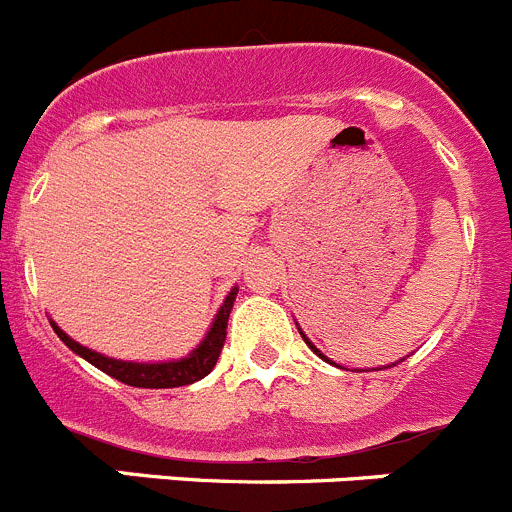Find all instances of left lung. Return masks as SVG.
<instances>
[{"label": "left lung", "mask_w": 512, "mask_h": 512, "mask_svg": "<svg viewBox=\"0 0 512 512\" xmlns=\"http://www.w3.org/2000/svg\"><path fill=\"white\" fill-rule=\"evenodd\" d=\"M301 337H304V334H301ZM304 342H306V344H309V347H311V349H314V352H316V354H319V349H316V347H314V344H311V342H309V339H306V337H304ZM319 357H324V354H319ZM324 359H326V357H324Z\"/></svg>", "instance_id": "8db88e82"}]
</instances>
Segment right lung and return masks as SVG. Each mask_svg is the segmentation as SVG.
Instances as JSON below:
<instances>
[{
  "label": "right lung",
  "mask_w": 512,
  "mask_h": 512,
  "mask_svg": "<svg viewBox=\"0 0 512 512\" xmlns=\"http://www.w3.org/2000/svg\"><path fill=\"white\" fill-rule=\"evenodd\" d=\"M238 289H231V294L223 301L221 311H218L216 321H213L211 332L203 339L201 347L191 354V357L180 359V362H163V364H135V362H120V359L102 357V354L92 352V349L82 347L75 339L67 337L60 326L52 324V329L57 332V337L67 344L75 354H80L82 359H87L90 364H95L97 369H102L110 377L120 379L123 384L130 387H145V389H170V387H183V384H193L198 379H203L206 374H211V369L216 367L218 357H221L223 342H226V326L228 316H231L233 301H236Z\"/></svg>",
  "instance_id": "right-lung-1"
}]
</instances>
